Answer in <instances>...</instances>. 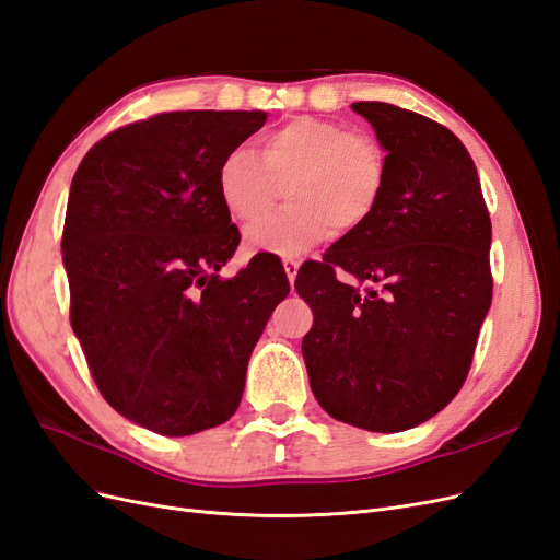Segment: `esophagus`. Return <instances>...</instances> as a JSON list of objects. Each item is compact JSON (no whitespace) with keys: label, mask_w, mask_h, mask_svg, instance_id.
<instances>
[{"label":"esophagus","mask_w":560,"mask_h":560,"mask_svg":"<svg viewBox=\"0 0 560 560\" xmlns=\"http://www.w3.org/2000/svg\"><path fill=\"white\" fill-rule=\"evenodd\" d=\"M282 266H284L287 278H290V282H294V278H296V273H299L301 261L294 259V257H284V259H282Z\"/></svg>","instance_id":"1"}]
</instances>
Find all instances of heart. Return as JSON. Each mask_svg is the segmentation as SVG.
I'll list each match as a JSON object with an SVG mask.
<instances>
[{"label":"heart","instance_id":"1","mask_svg":"<svg viewBox=\"0 0 560 560\" xmlns=\"http://www.w3.org/2000/svg\"><path fill=\"white\" fill-rule=\"evenodd\" d=\"M383 184L385 154L374 138L311 114L264 132L259 154L249 147L231 149L217 171L226 212L254 224L245 235L247 247L273 254L306 252L329 238L334 226L358 231L374 214ZM282 185L291 206L265 220Z\"/></svg>","mask_w":560,"mask_h":560}]
</instances>
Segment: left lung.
Listing matches in <instances>:
<instances>
[{
	"instance_id": "obj_1",
	"label": "left lung",
	"mask_w": 560,
	"mask_h": 560,
	"mask_svg": "<svg viewBox=\"0 0 560 560\" xmlns=\"http://www.w3.org/2000/svg\"><path fill=\"white\" fill-rule=\"evenodd\" d=\"M387 151L369 222L299 268L313 311L311 389L331 418L369 432L420 425L460 393L493 299L490 214L469 151L432 118L354 103ZM374 279L360 291L337 273Z\"/></svg>"
}]
</instances>
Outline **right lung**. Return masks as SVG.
Masks as SVG:
<instances>
[{"label": "right lung", "mask_w": 560, "mask_h": 560, "mask_svg": "<svg viewBox=\"0 0 560 560\" xmlns=\"http://www.w3.org/2000/svg\"><path fill=\"white\" fill-rule=\"evenodd\" d=\"M264 121L261 109L154 114L105 135L74 173L62 229L72 329L100 395L151 432L226 422L290 294L276 254L217 276L241 243L219 163Z\"/></svg>", "instance_id": "add662e5"}]
</instances>
